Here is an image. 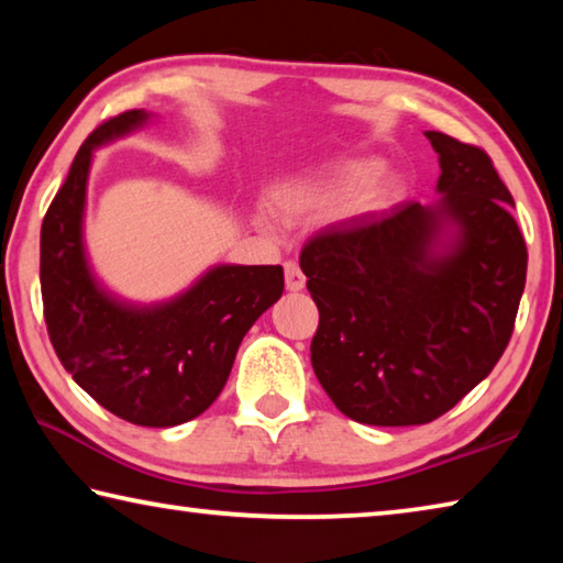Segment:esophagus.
<instances>
[{
	"instance_id": "obj_1",
	"label": "esophagus",
	"mask_w": 563,
	"mask_h": 563,
	"mask_svg": "<svg viewBox=\"0 0 563 563\" xmlns=\"http://www.w3.org/2000/svg\"><path fill=\"white\" fill-rule=\"evenodd\" d=\"M285 288H288L290 292H298L305 288V275L300 271V265L295 261L285 263Z\"/></svg>"
}]
</instances>
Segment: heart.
I'll list each match as a JSON object with an SVG mask.
<instances>
[{"mask_svg": "<svg viewBox=\"0 0 563 563\" xmlns=\"http://www.w3.org/2000/svg\"><path fill=\"white\" fill-rule=\"evenodd\" d=\"M379 170H383V164L375 158L347 161V164L332 168L328 176L285 186L278 194V206L285 216H300L322 206L338 203L357 189L358 194L354 192L356 196L347 206L350 213L362 216L383 211L395 198L397 188L393 178H375Z\"/></svg>", "mask_w": 563, "mask_h": 563, "instance_id": "heart-1", "label": "heart"}]
</instances>
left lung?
Wrapping results in <instances>:
<instances>
[{"mask_svg": "<svg viewBox=\"0 0 563 563\" xmlns=\"http://www.w3.org/2000/svg\"><path fill=\"white\" fill-rule=\"evenodd\" d=\"M424 136L440 201L328 225L300 253L320 310L312 369L362 424H427L460 402L507 350L527 283V243L492 158Z\"/></svg>", "mask_w": 563, "mask_h": 563, "instance_id": "8db88e82", "label": "left lung"}]
</instances>
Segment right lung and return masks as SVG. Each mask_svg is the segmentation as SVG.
I'll return each mask as SVG.
<instances>
[{"label":"right lung","mask_w":563,"mask_h":563,"mask_svg":"<svg viewBox=\"0 0 563 563\" xmlns=\"http://www.w3.org/2000/svg\"><path fill=\"white\" fill-rule=\"evenodd\" d=\"M148 121L144 109L123 111L84 141L44 216L40 280L46 330L74 383L131 424L176 427L216 402L238 345L285 280L280 265H216L154 305L121 300L97 280L84 247L93 151Z\"/></svg>","instance_id":"1"}]
</instances>
